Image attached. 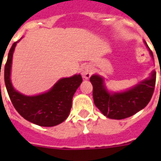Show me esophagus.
<instances>
[{"mask_svg": "<svg viewBox=\"0 0 161 161\" xmlns=\"http://www.w3.org/2000/svg\"><path fill=\"white\" fill-rule=\"evenodd\" d=\"M81 73L84 78H89L93 73V69L89 65H84L81 68Z\"/></svg>", "mask_w": 161, "mask_h": 161, "instance_id": "esophagus-1", "label": "esophagus"}]
</instances>
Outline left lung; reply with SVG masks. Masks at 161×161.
<instances>
[{
	"instance_id": "obj_1",
	"label": "left lung",
	"mask_w": 161,
	"mask_h": 161,
	"mask_svg": "<svg viewBox=\"0 0 161 161\" xmlns=\"http://www.w3.org/2000/svg\"><path fill=\"white\" fill-rule=\"evenodd\" d=\"M150 53L153 57L152 52ZM155 80L156 73L154 71L149 79L140 82L135 88L124 93L111 94L104 88L103 78L93 75L90 82L93 88L94 104L109 119H123L130 117L149 103L155 90Z\"/></svg>"
}]
</instances>
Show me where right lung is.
<instances>
[{
    "instance_id": "obj_1",
    "label": "right lung",
    "mask_w": 161,
    "mask_h": 161,
    "mask_svg": "<svg viewBox=\"0 0 161 161\" xmlns=\"http://www.w3.org/2000/svg\"><path fill=\"white\" fill-rule=\"evenodd\" d=\"M16 42L12 44L9 51L4 69L5 83L11 103L21 116L35 125L44 127L59 125L70 113L73 94L83 82L82 77L74 75L62 78L49 92L37 96L29 97L16 92L10 79L12 55Z\"/></svg>"
}]
</instances>
